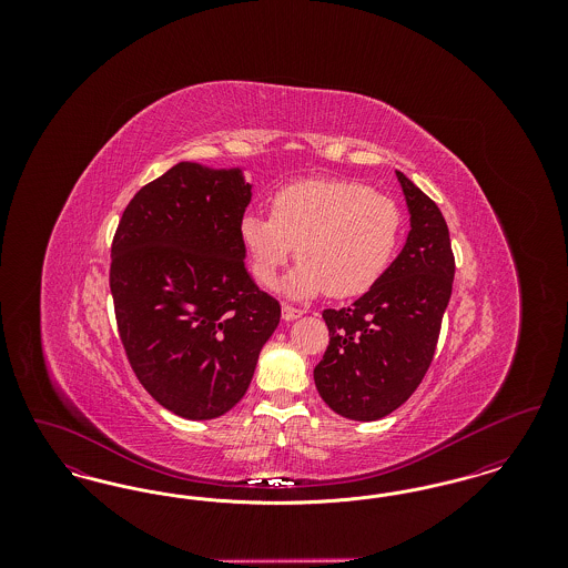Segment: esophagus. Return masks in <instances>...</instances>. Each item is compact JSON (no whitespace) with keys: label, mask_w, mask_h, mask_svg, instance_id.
<instances>
[{"label":"esophagus","mask_w":568,"mask_h":568,"mask_svg":"<svg viewBox=\"0 0 568 568\" xmlns=\"http://www.w3.org/2000/svg\"><path fill=\"white\" fill-rule=\"evenodd\" d=\"M281 313H283V320H285V322H294V320L302 317V311L290 306V304H283V311H281Z\"/></svg>","instance_id":"obj_1"}]
</instances>
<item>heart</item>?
Returning <instances> with one entry per match:
<instances>
[{
	"label": "heart",
	"instance_id": "1",
	"mask_svg": "<svg viewBox=\"0 0 568 568\" xmlns=\"http://www.w3.org/2000/svg\"><path fill=\"white\" fill-rule=\"evenodd\" d=\"M243 241L253 276L274 287L296 255L281 292L294 300L366 294L387 271L400 234L392 197L345 179H306L276 191L271 216L246 213Z\"/></svg>",
	"mask_w": 568,
	"mask_h": 568
}]
</instances>
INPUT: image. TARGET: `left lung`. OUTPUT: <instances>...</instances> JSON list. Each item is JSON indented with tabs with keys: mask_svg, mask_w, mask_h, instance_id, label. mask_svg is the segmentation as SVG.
Wrapping results in <instances>:
<instances>
[{
	"mask_svg": "<svg viewBox=\"0 0 568 568\" xmlns=\"http://www.w3.org/2000/svg\"><path fill=\"white\" fill-rule=\"evenodd\" d=\"M396 176L410 225L405 246L373 290L347 308L324 311L329 345L313 373L325 405L355 422L389 415L417 389L456 272L443 213L403 172Z\"/></svg>",
	"mask_w": 568,
	"mask_h": 568,
	"instance_id": "8db88e82",
	"label": "left lung"
}]
</instances>
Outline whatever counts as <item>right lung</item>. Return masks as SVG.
Listing matches in <instances>:
<instances>
[{
	"label": "right lung",
	"instance_id": "add662e5",
	"mask_svg": "<svg viewBox=\"0 0 568 568\" xmlns=\"http://www.w3.org/2000/svg\"><path fill=\"white\" fill-rule=\"evenodd\" d=\"M244 168L181 162L128 204L110 292L135 377L168 410L215 419L239 405L281 320L244 266Z\"/></svg>",
	"mask_w": 568,
	"mask_h": 568
}]
</instances>
